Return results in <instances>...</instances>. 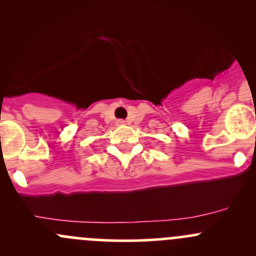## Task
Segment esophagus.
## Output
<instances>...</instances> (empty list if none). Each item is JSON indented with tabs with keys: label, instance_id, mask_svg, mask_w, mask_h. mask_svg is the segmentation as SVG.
I'll return each instance as SVG.
<instances>
[{
	"label": "esophagus",
	"instance_id": "1",
	"mask_svg": "<svg viewBox=\"0 0 256 256\" xmlns=\"http://www.w3.org/2000/svg\"><path fill=\"white\" fill-rule=\"evenodd\" d=\"M126 121L122 120V118H118V120H116V125H125Z\"/></svg>",
	"mask_w": 256,
	"mask_h": 256
}]
</instances>
